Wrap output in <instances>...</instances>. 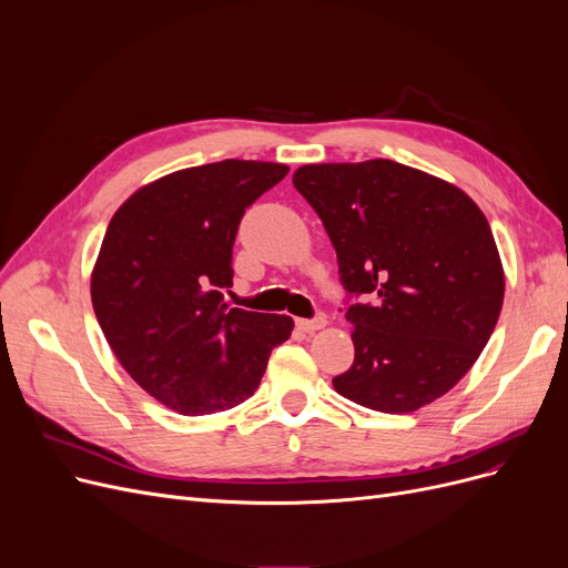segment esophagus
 I'll use <instances>...</instances> for the list:
<instances>
[{"instance_id": "34e87169", "label": "esophagus", "mask_w": 568, "mask_h": 568, "mask_svg": "<svg viewBox=\"0 0 568 568\" xmlns=\"http://www.w3.org/2000/svg\"><path fill=\"white\" fill-rule=\"evenodd\" d=\"M324 324H326V320L322 315L311 317V320H296V326H298V329H303V332H317V329H322Z\"/></svg>"}]
</instances>
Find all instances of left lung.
I'll return each instance as SVG.
<instances>
[{"mask_svg":"<svg viewBox=\"0 0 568 568\" xmlns=\"http://www.w3.org/2000/svg\"><path fill=\"white\" fill-rule=\"evenodd\" d=\"M294 186L329 234L346 288L355 359L334 388L388 415L448 393L505 298L486 215L457 186L386 159L303 165Z\"/></svg>","mask_w":568,"mask_h":568,"instance_id":"left-lung-1","label":"left lung"}]
</instances>
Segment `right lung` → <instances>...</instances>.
Here are the masks:
<instances>
[{
	"label": "right lung",
	"instance_id": "1",
	"mask_svg": "<svg viewBox=\"0 0 568 568\" xmlns=\"http://www.w3.org/2000/svg\"><path fill=\"white\" fill-rule=\"evenodd\" d=\"M288 168L222 161L186 168L120 205L92 274V305L111 351L149 395L186 417L255 393L288 315L230 307L232 248L246 209Z\"/></svg>",
	"mask_w": 568,
	"mask_h": 568
}]
</instances>
